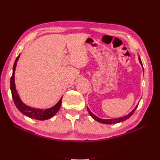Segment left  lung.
Segmentation results:
<instances>
[{"instance_id":"left-lung-1","label":"left lung","mask_w":160,"mask_h":160,"mask_svg":"<svg viewBox=\"0 0 160 160\" xmlns=\"http://www.w3.org/2000/svg\"><path fill=\"white\" fill-rule=\"evenodd\" d=\"M139 60L140 63H141L142 66L143 67L142 61H141V59H140V57H139ZM138 106V105L136 106V107H135V108H134V109H133V111H132V112H130V113H129L128 115H127L123 116V117H122V118H115V119H103L99 118L98 117H97L96 115H95L93 113H92L88 108V111L89 113L90 114V115L92 117V118H93L95 121H97V122H99V123H105V124H114V123H118L122 122H123V121H125L126 119H129V118L131 117V116H132V115L133 114L134 111H135V109H137Z\"/></svg>"}]
</instances>
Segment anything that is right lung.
<instances>
[{
  "instance_id": "add662e5",
  "label": "right lung",
  "mask_w": 160,
  "mask_h": 160,
  "mask_svg": "<svg viewBox=\"0 0 160 160\" xmlns=\"http://www.w3.org/2000/svg\"><path fill=\"white\" fill-rule=\"evenodd\" d=\"M19 56H20V55L17 57L15 62H14V63L12 74L11 78V90L12 93V98L13 99L14 104H15L17 108L20 111V112H21L23 115H25L30 118L37 120H45L52 118V116H54L57 113V111L60 109L62 98L55 106H53V107L49 109L42 110L40 109H36L28 107V106L26 105L25 103H23L21 101L20 98H19L15 88V83H14V72H15L17 62L19 58Z\"/></svg>"
}]
</instances>
